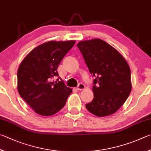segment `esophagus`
<instances>
[{
    "label": "esophagus",
    "mask_w": 151,
    "mask_h": 151,
    "mask_svg": "<svg viewBox=\"0 0 151 151\" xmlns=\"http://www.w3.org/2000/svg\"><path fill=\"white\" fill-rule=\"evenodd\" d=\"M85 88H86L85 85H84V84L82 83H79V85L78 86L77 89L79 91H81V90H82V89H85Z\"/></svg>",
    "instance_id": "34e87169"
}]
</instances>
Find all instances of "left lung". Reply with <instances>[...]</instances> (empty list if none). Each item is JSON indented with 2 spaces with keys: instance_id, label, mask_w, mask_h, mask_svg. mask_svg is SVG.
<instances>
[{
  "instance_id": "obj_1",
  "label": "left lung",
  "mask_w": 151,
  "mask_h": 151,
  "mask_svg": "<svg viewBox=\"0 0 151 151\" xmlns=\"http://www.w3.org/2000/svg\"><path fill=\"white\" fill-rule=\"evenodd\" d=\"M90 73L95 77L92 101L86 105L97 117L115 113L131 91V70L117 50L101 39L81 41L77 44Z\"/></svg>"
}]
</instances>
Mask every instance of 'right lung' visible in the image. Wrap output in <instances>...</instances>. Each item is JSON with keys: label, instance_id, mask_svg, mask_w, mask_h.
<instances>
[{"label": "right lung", "instance_id": "1", "mask_svg": "<svg viewBox=\"0 0 151 151\" xmlns=\"http://www.w3.org/2000/svg\"><path fill=\"white\" fill-rule=\"evenodd\" d=\"M75 42H46L32 50L20 64L17 73L18 93L37 114L54 115L65 105L72 89L65 85L57 69ZM54 77L58 78L52 83Z\"/></svg>", "mask_w": 151, "mask_h": 151}]
</instances>
